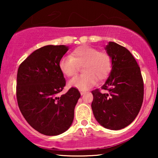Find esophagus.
Wrapping results in <instances>:
<instances>
[{
	"label": "esophagus",
	"instance_id": "34e87169",
	"mask_svg": "<svg viewBox=\"0 0 158 158\" xmlns=\"http://www.w3.org/2000/svg\"><path fill=\"white\" fill-rule=\"evenodd\" d=\"M80 92H81V95H84L85 94V90H80Z\"/></svg>",
	"mask_w": 158,
	"mask_h": 158
}]
</instances>
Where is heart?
Wrapping results in <instances>:
<instances>
[{
    "instance_id": "1",
    "label": "heart",
    "mask_w": 158,
    "mask_h": 158,
    "mask_svg": "<svg viewBox=\"0 0 158 158\" xmlns=\"http://www.w3.org/2000/svg\"><path fill=\"white\" fill-rule=\"evenodd\" d=\"M82 64L83 74L74 77L69 83L73 87L84 90L94 85L97 78L103 80L108 77L112 70L113 61L109 53L83 45L75 49L70 56L62 57L59 68L65 76L73 77Z\"/></svg>"
}]
</instances>
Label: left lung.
<instances>
[{
	"mask_svg": "<svg viewBox=\"0 0 158 158\" xmlns=\"http://www.w3.org/2000/svg\"><path fill=\"white\" fill-rule=\"evenodd\" d=\"M111 55L113 67L109 78L101 89L92 90L91 108L101 126L118 130L128 126L137 117L144 97V83L140 68L127 48L109 42L106 47Z\"/></svg>",
	"mask_w": 158,
	"mask_h": 158,
	"instance_id": "left-lung-1",
	"label": "left lung"
}]
</instances>
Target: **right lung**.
Returning <instances> with one entry per match:
<instances>
[{"label": "right lung", "instance_id": "1", "mask_svg": "<svg viewBox=\"0 0 158 158\" xmlns=\"http://www.w3.org/2000/svg\"><path fill=\"white\" fill-rule=\"evenodd\" d=\"M68 49L64 45L41 47L21 62L17 72L19 109L30 126L44 135H58L68 130L81 97L74 87L57 96L66 85L59 62Z\"/></svg>", "mask_w": 158, "mask_h": 158}]
</instances>
